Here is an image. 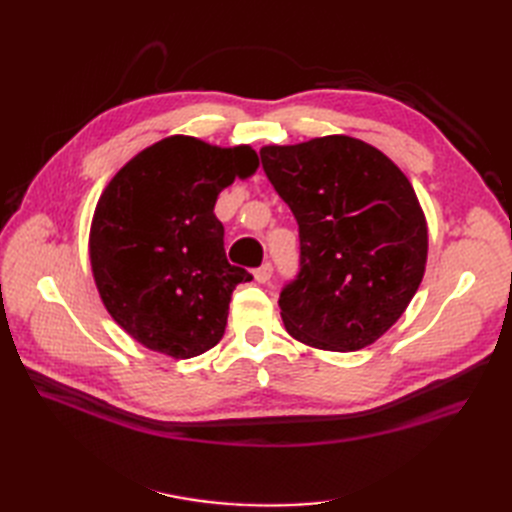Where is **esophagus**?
<instances>
[{
  "instance_id": "obj_1",
  "label": "esophagus",
  "mask_w": 512,
  "mask_h": 512,
  "mask_svg": "<svg viewBox=\"0 0 512 512\" xmlns=\"http://www.w3.org/2000/svg\"><path fill=\"white\" fill-rule=\"evenodd\" d=\"M271 275H273V265H271V262H265V265L258 267L254 271V277H256L258 284H267L271 280Z\"/></svg>"
}]
</instances>
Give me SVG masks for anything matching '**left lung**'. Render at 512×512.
<instances>
[{"mask_svg": "<svg viewBox=\"0 0 512 512\" xmlns=\"http://www.w3.org/2000/svg\"><path fill=\"white\" fill-rule=\"evenodd\" d=\"M260 160L299 224L301 269L280 294L286 331L333 352L374 344L425 275L427 222L412 183L344 134L267 145Z\"/></svg>", "mask_w": 512, "mask_h": 512, "instance_id": "obj_1", "label": "left lung"}]
</instances>
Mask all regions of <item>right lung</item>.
Wrapping results in <instances>:
<instances>
[{"instance_id":"obj_1","label":"right lung","mask_w":512,"mask_h":512,"mask_svg":"<svg viewBox=\"0 0 512 512\" xmlns=\"http://www.w3.org/2000/svg\"><path fill=\"white\" fill-rule=\"evenodd\" d=\"M256 168L250 145L175 134L108 181L89 230L91 271L106 312L138 344L192 359L220 342L232 290L252 275L226 260L213 207Z\"/></svg>"}]
</instances>
